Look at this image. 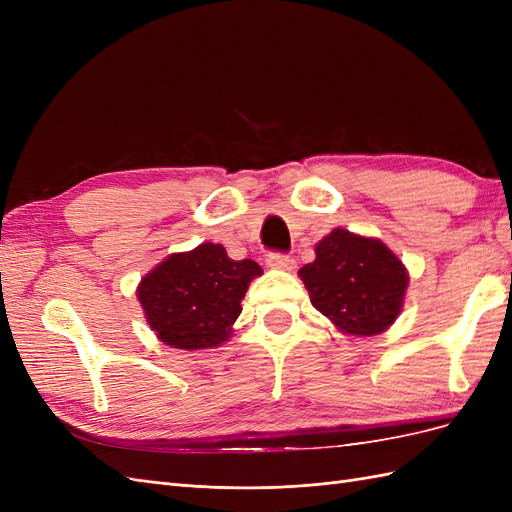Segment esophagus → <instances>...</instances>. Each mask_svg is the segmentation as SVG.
I'll return each mask as SVG.
<instances>
[{
  "label": "esophagus",
  "mask_w": 512,
  "mask_h": 512,
  "mask_svg": "<svg viewBox=\"0 0 512 512\" xmlns=\"http://www.w3.org/2000/svg\"><path fill=\"white\" fill-rule=\"evenodd\" d=\"M267 265L271 269H280V271H292L294 265H297V260L292 256H284V254H269L267 256Z\"/></svg>",
  "instance_id": "34e87169"
}]
</instances>
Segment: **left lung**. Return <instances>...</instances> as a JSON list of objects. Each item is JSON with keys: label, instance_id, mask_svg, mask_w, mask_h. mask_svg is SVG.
<instances>
[{"label": "left lung", "instance_id": "left-lung-1", "mask_svg": "<svg viewBox=\"0 0 512 512\" xmlns=\"http://www.w3.org/2000/svg\"><path fill=\"white\" fill-rule=\"evenodd\" d=\"M316 260L299 277L312 305L354 337L384 333L404 309L410 275L382 239L333 228L314 247Z\"/></svg>", "mask_w": 512, "mask_h": 512}]
</instances>
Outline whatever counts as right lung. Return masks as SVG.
I'll use <instances>...</instances> for the list:
<instances>
[{"mask_svg":"<svg viewBox=\"0 0 512 512\" xmlns=\"http://www.w3.org/2000/svg\"><path fill=\"white\" fill-rule=\"evenodd\" d=\"M258 275V262L232 260L220 243H200L153 267L136 286V299L151 331L166 346L218 348L235 331L241 301Z\"/></svg>","mask_w":512,"mask_h":512,"instance_id":"1","label":"right lung"}]
</instances>
